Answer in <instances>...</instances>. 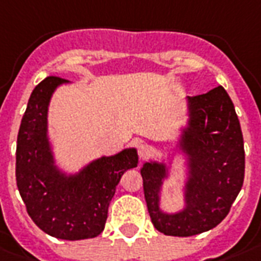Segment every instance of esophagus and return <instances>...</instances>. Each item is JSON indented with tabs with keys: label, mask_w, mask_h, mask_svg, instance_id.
<instances>
[{
	"label": "esophagus",
	"mask_w": 261,
	"mask_h": 261,
	"mask_svg": "<svg viewBox=\"0 0 261 261\" xmlns=\"http://www.w3.org/2000/svg\"><path fill=\"white\" fill-rule=\"evenodd\" d=\"M137 152H138V156L141 159H145V157H148L150 154V148L146 144H139L138 148H137Z\"/></svg>",
	"instance_id": "1"
}]
</instances>
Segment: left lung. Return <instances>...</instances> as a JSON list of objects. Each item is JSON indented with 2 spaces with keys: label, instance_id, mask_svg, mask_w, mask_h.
Returning a JSON list of instances; mask_svg holds the SVG:
<instances>
[{
  "label": "left lung",
  "instance_id": "1",
  "mask_svg": "<svg viewBox=\"0 0 261 261\" xmlns=\"http://www.w3.org/2000/svg\"><path fill=\"white\" fill-rule=\"evenodd\" d=\"M189 120L178 146L188 156L185 208L167 214L160 208L166 164L145 163L144 193L153 226L163 234L190 237L216 227L230 212L245 175V150L234 104L222 86L188 97Z\"/></svg>",
  "mask_w": 261,
  "mask_h": 261
}]
</instances>
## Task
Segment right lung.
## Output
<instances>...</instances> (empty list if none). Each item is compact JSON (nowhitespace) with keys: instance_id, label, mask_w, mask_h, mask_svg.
Masks as SVG:
<instances>
[{"instance_id":"obj_1","label":"right lung","mask_w":261,"mask_h":261,"mask_svg":"<svg viewBox=\"0 0 261 261\" xmlns=\"http://www.w3.org/2000/svg\"><path fill=\"white\" fill-rule=\"evenodd\" d=\"M47 76L33 90L17 135L16 184L33 222L60 240H86L102 232L122 175L138 164L135 148L102 156L67 175L57 168L47 138V108L57 86Z\"/></svg>"}]
</instances>
